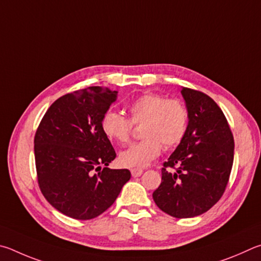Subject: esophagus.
Returning <instances> with one entry per match:
<instances>
[{"label": "esophagus", "instance_id": "1", "mask_svg": "<svg viewBox=\"0 0 261 261\" xmlns=\"http://www.w3.org/2000/svg\"><path fill=\"white\" fill-rule=\"evenodd\" d=\"M130 173H132V175H133L134 177H138V176L142 175L143 170H141V168H132Z\"/></svg>", "mask_w": 261, "mask_h": 261}]
</instances>
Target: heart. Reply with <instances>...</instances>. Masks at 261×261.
I'll use <instances>...</instances> for the list:
<instances>
[{
    "label": "heart",
    "mask_w": 261,
    "mask_h": 261,
    "mask_svg": "<svg viewBox=\"0 0 261 261\" xmlns=\"http://www.w3.org/2000/svg\"><path fill=\"white\" fill-rule=\"evenodd\" d=\"M129 119L114 111H108L100 121L107 138L118 144L127 143L132 135V123L143 122L141 135L144 138L119 153L123 167H145L166 149L176 147L184 140L188 128V111L179 99H167L162 95L144 94L127 108Z\"/></svg>",
    "instance_id": "heart-1"
}]
</instances>
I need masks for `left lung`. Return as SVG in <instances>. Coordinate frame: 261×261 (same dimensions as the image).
I'll list each match as a JSON object with an SVG mask.
<instances>
[{
  "label": "left lung",
  "instance_id": "obj_1",
  "mask_svg": "<svg viewBox=\"0 0 261 261\" xmlns=\"http://www.w3.org/2000/svg\"><path fill=\"white\" fill-rule=\"evenodd\" d=\"M188 128L162 168V184L153 191L157 206L179 219L208 211L225 193L234 161V138L225 114L202 91L182 87ZM177 166L172 172L170 168Z\"/></svg>",
  "mask_w": 261,
  "mask_h": 261
}]
</instances>
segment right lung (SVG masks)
Wrapping results in <instances>:
<instances>
[{
    "label": "right lung",
    "instance_id": "1",
    "mask_svg": "<svg viewBox=\"0 0 261 261\" xmlns=\"http://www.w3.org/2000/svg\"><path fill=\"white\" fill-rule=\"evenodd\" d=\"M118 91L102 87L74 91L50 105L34 138L40 189L65 216L89 220L111 206L128 170H111L116 151L100 128ZM105 167L102 169L101 166Z\"/></svg>",
    "mask_w": 261,
    "mask_h": 261
}]
</instances>
